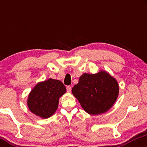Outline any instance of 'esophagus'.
<instances>
[{
    "mask_svg": "<svg viewBox=\"0 0 147 147\" xmlns=\"http://www.w3.org/2000/svg\"><path fill=\"white\" fill-rule=\"evenodd\" d=\"M66 89H67V91L68 92H70L71 91V87L70 86H67V88H66Z\"/></svg>",
    "mask_w": 147,
    "mask_h": 147,
    "instance_id": "34e87169",
    "label": "esophagus"
}]
</instances>
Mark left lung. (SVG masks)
I'll list each match as a JSON object with an SVG mask.
<instances>
[{
    "label": "left lung",
    "mask_w": 147,
    "mask_h": 147,
    "mask_svg": "<svg viewBox=\"0 0 147 147\" xmlns=\"http://www.w3.org/2000/svg\"><path fill=\"white\" fill-rule=\"evenodd\" d=\"M72 94L83 109L92 115L107 112L117 99L119 86L115 78L105 71L84 74L72 88Z\"/></svg>",
    "instance_id": "8db88e82"
}]
</instances>
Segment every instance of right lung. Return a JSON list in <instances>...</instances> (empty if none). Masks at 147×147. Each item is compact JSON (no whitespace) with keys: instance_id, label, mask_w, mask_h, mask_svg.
I'll list each match as a JSON object with an SVG mask.
<instances>
[{"instance_id":"add662e5","label":"right lung","mask_w":147,"mask_h":147,"mask_svg":"<svg viewBox=\"0 0 147 147\" xmlns=\"http://www.w3.org/2000/svg\"><path fill=\"white\" fill-rule=\"evenodd\" d=\"M66 92L61 81L49 78L39 82L30 92L27 106L30 111L42 118H47L55 113L59 99Z\"/></svg>"}]
</instances>
